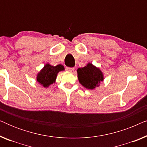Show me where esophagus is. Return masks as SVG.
<instances>
[{"label":"esophagus","instance_id":"esophagus-1","mask_svg":"<svg viewBox=\"0 0 147 147\" xmlns=\"http://www.w3.org/2000/svg\"><path fill=\"white\" fill-rule=\"evenodd\" d=\"M74 69H75V68H74V67H66V70H67V71H73L74 70Z\"/></svg>","mask_w":147,"mask_h":147}]
</instances>
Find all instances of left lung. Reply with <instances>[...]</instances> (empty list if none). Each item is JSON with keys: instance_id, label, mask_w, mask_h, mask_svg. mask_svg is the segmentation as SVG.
I'll use <instances>...</instances> for the list:
<instances>
[{"instance_id": "obj_1", "label": "left lung", "mask_w": 147, "mask_h": 147, "mask_svg": "<svg viewBox=\"0 0 147 147\" xmlns=\"http://www.w3.org/2000/svg\"><path fill=\"white\" fill-rule=\"evenodd\" d=\"M77 72L80 83L84 87L90 90L97 87L104 80L103 74L99 68L90 63L85 67L78 68Z\"/></svg>"}]
</instances>
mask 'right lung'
<instances>
[{"instance_id":"1","label":"right lung","mask_w":147,"mask_h":147,"mask_svg":"<svg viewBox=\"0 0 147 147\" xmlns=\"http://www.w3.org/2000/svg\"><path fill=\"white\" fill-rule=\"evenodd\" d=\"M63 70H64V67L61 64L53 66L47 63L37 74V82L43 87L47 88L55 82L57 74Z\"/></svg>"}]
</instances>
